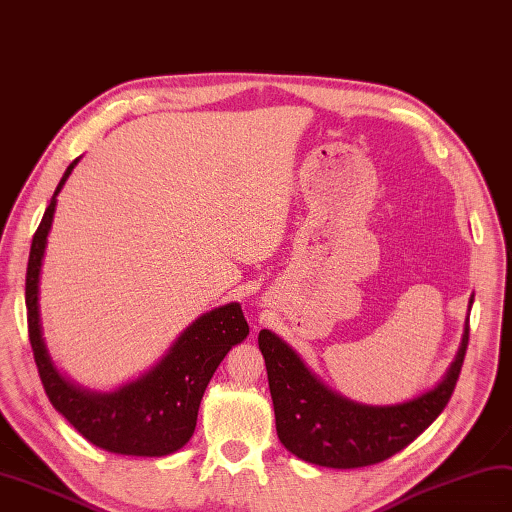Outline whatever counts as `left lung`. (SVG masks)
I'll return each instance as SVG.
<instances>
[{"label": "left lung", "mask_w": 512, "mask_h": 512, "mask_svg": "<svg viewBox=\"0 0 512 512\" xmlns=\"http://www.w3.org/2000/svg\"><path fill=\"white\" fill-rule=\"evenodd\" d=\"M471 303L474 296L469 309ZM467 342L469 318L456 357L435 387L400 404L376 406L333 391L277 333L259 331L279 441L294 456L320 467L355 469L385 461L422 435L445 409L463 368Z\"/></svg>", "instance_id": "left-lung-1"}]
</instances>
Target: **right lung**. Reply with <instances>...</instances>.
<instances>
[{"label": "right lung", "instance_id": "add662e5", "mask_svg": "<svg viewBox=\"0 0 512 512\" xmlns=\"http://www.w3.org/2000/svg\"><path fill=\"white\" fill-rule=\"evenodd\" d=\"M80 157L69 164L38 225L25 274V307L34 361L54 409L97 448L127 456H168L192 437L207 383L227 352L246 339L240 303H227L196 318L151 370L112 391L73 383L51 359L41 322V270L58 194Z\"/></svg>", "mask_w": 512, "mask_h": 512}]
</instances>
